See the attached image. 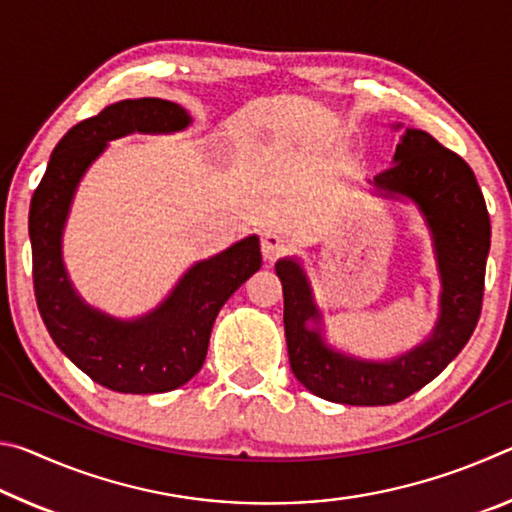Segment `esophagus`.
<instances>
[{
    "instance_id": "esophagus-1",
    "label": "esophagus",
    "mask_w": 512,
    "mask_h": 512,
    "mask_svg": "<svg viewBox=\"0 0 512 512\" xmlns=\"http://www.w3.org/2000/svg\"><path fill=\"white\" fill-rule=\"evenodd\" d=\"M291 250V241L287 237L277 235V232H266L262 237V255L268 262H275L277 257L287 255Z\"/></svg>"
}]
</instances>
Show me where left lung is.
<instances>
[{"label": "left lung", "instance_id": "left-lung-1", "mask_svg": "<svg viewBox=\"0 0 512 512\" xmlns=\"http://www.w3.org/2000/svg\"><path fill=\"white\" fill-rule=\"evenodd\" d=\"M375 185L418 203L436 241L443 275V314L431 339L391 363L357 361L327 350L309 284L296 262H277L284 293V334L291 370L302 386L329 402L384 406L402 402L427 386L470 341L483 305L490 216L474 171L436 137L409 128L397 144L395 164L375 176Z\"/></svg>", "mask_w": 512, "mask_h": 512}]
</instances>
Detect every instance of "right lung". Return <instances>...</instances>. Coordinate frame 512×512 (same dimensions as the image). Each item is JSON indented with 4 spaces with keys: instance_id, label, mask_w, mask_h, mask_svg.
<instances>
[{
    "instance_id": "obj_1",
    "label": "right lung",
    "mask_w": 512,
    "mask_h": 512,
    "mask_svg": "<svg viewBox=\"0 0 512 512\" xmlns=\"http://www.w3.org/2000/svg\"><path fill=\"white\" fill-rule=\"evenodd\" d=\"M189 124L178 103L126 99L76 124L51 153L31 198L33 291L51 339L97 384L117 393H167L203 368L219 309L262 266L259 239L248 237L196 264L167 302L135 323H117L76 298L60 259V235L83 171L108 140L126 133H167Z\"/></svg>"
}]
</instances>
